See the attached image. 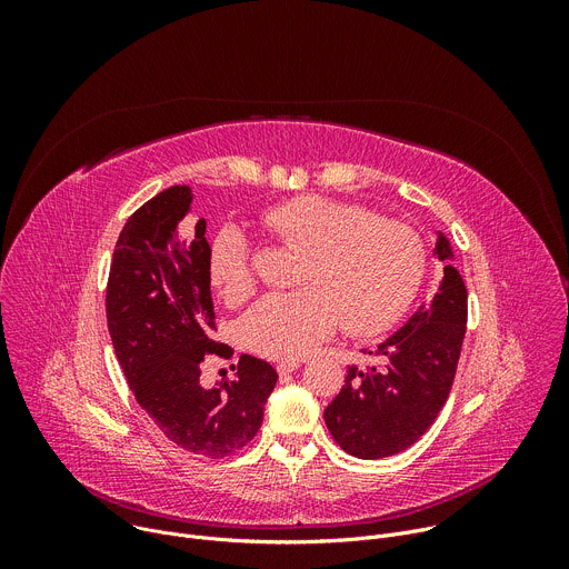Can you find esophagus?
Instances as JSON below:
<instances>
[{
  "label": "esophagus",
  "mask_w": 569,
  "mask_h": 569,
  "mask_svg": "<svg viewBox=\"0 0 569 569\" xmlns=\"http://www.w3.org/2000/svg\"><path fill=\"white\" fill-rule=\"evenodd\" d=\"M299 367H301V362H297V360H286V362L277 365V371L283 376V373H292V371L299 369Z\"/></svg>",
  "instance_id": "esophagus-1"
}]
</instances>
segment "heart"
<instances>
[{
    "label": "heart",
    "mask_w": 569,
    "mask_h": 569,
    "mask_svg": "<svg viewBox=\"0 0 569 569\" xmlns=\"http://www.w3.org/2000/svg\"><path fill=\"white\" fill-rule=\"evenodd\" d=\"M283 246L301 250L295 292L268 295L240 321L250 349L274 360L310 353L338 323L353 336H373L405 310L426 272L421 236L398 220L321 196H299L263 216ZM216 292L238 303L254 290L248 240L224 227L209 250Z\"/></svg>",
    "instance_id": "heart-1"
}]
</instances>
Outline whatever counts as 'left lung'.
<instances>
[{"mask_svg":"<svg viewBox=\"0 0 569 569\" xmlns=\"http://www.w3.org/2000/svg\"><path fill=\"white\" fill-rule=\"evenodd\" d=\"M435 259L443 277L435 297L371 351V365L349 367L340 393L323 410L340 448L360 459H382L417 443L448 400L468 317V292L455 252L437 231Z\"/></svg>","mask_w":569,"mask_h":569,"instance_id":"obj_1","label":"left lung"}]
</instances>
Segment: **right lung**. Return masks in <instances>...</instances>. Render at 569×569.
Instances as JSON below:
<instances>
[{
	"label": "right lung",
	"instance_id": "right-lung-1",
	"mask_svg": "<svg viewBox=\"0 0 569 569\" xmlns=\"http://www.w3.org/2000/svg\"><path fill=\"white\" fill-rule=\"evenodd\" d=\"M191 189L141 204L119 233L108 279V329L119 367L152 423L182 450L227 457L254 439L277 371L242 353L233 380L200 385L213 301L207 220L189 218Z\"/></svg>",
	"mask_w": 569,
	"mask_h": 569
}]
</instances>
